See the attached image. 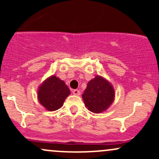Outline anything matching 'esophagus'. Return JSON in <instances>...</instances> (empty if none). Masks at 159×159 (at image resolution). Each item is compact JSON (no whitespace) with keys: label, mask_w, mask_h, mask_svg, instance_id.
Returning a JSON list of instances; mask_svg holds the SVG:
<instances>
[{"label":"esophagus","mask_w":159,"mask_h":159,"mask_svg":"<svg viewBox=\"0 0 159 159\" xmlns=\"http://www.w3.org/2000/svg\"><path fill=\"white\" fill-rule=\"evenodd\" d=\"M72 93H73V94H75V95H80V94H81L79 90H77V89L73 90V91H72Z\"/></svg>","instance_id":"1"}]
</instances>
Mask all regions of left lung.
Returning a JSON list of instances; mask_svg holds the SVG:
<instances>
[{
	"mask_svg": "<svg viewBox=\"0 0 159 159\" xmlns=\"http://www.w3.org/2000/svg\"><path fill=\"white\" fill-rule=\"evenodd\" d=\"M115 91L111 84L102 77L91 80L82 94L84 105L94 113H101L113 102Z\"/></svg>",
	"mask_w": 159,
	"mask_h": 159,
	"instance_id": "obj_1",
	"label": "left lung"
}]
</instances>
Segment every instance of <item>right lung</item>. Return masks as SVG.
Instances as JSON below:
<instances>
[{
    "label": "right lung",
    "mask_w": 159,
    "mask_h": 159,
    "mask_svg": "<svg viewBox=\"0 0 159 159\" xmlns=\"http://www.w3.org/2000/svg\"><path fill=\"white\" fill-rule=\"evenodd\" d=\"M70 93L69 89L63 81L56 76H51L40 87L38 99L40 103L48 110L55 111L63 105Z\"/></svg>",
    "instance_id": "add662e5"
}]
</instances>
